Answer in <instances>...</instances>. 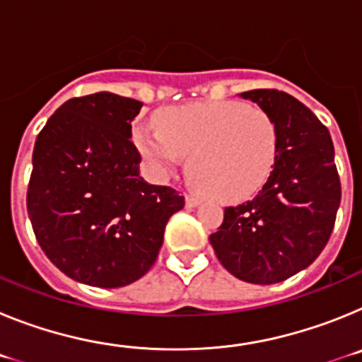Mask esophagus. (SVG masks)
<instances>
[{
    "mask_svg": "<svg viewBox=\"0 0 362 362\" xmlns=\"http://www.w3.org/2000/svg\"><path fill=\"white\" fill-rule=\"evenodd\" d=\"M185 203H187L188 209H196V206H199L203 201H201V197H196V196H187L185 197Z\"/></svg>",
    "mask_w": 362,
    "mask_h": 362,
    "instance_id": "34e87169",
    "label": "esophagus"
}]
</instances>
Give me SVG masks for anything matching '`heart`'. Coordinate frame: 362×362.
<instances>
[{
    "mask_svg": "<svg viewBox=\"0 0 362 362\" xmlns=\"http://www.w3.org/2000/svg\"><path fill=\"white\" fill-rule=\"evenodd\" d=\"M156 123L134 129V143L150 168L168 175L190 156L192 185L216 199L250 197L276 163L279 132L263 108L239 101L181 105L159 112Z\"/></svg>",
    "mask_w": 362,
    "mask_h": 362,
    "instance_id": "obj_1",
    "label": "heart"
}]
</instances>
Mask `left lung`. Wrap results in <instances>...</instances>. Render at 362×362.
Here are the masks:
<instances>
[{
  "instance_id": "obj_1",
  "label": "left lung",
  "mask_w": 362,
  "mask_h": 362,
  "mask_svg": "<svg viewBox=\"0 0 362 362\" xmlns=\"http://www.w3.org/2000/svg\"><path fill=\"white\" fill-rule=\"evenodd\" d=\"M270 114L279 132L277 158L263 190L225 209L210 245L238 279L274 284L296 276L319 257L334 230L341 183L328 129L286 92H243Z\"/></svg>"
}]
</instances>
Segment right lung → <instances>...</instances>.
Segmentation results:
<instances>
[{
	"label": "right lung",
	"mask_w": 362,
	"mask_h": 362,
	"mask_svg": "<svg viewBox=\"0 0 362 362\" xmlns=\"http://www.w3.org/2000/svg\"><path fill=\"white\" fill-rule=\"evenodd\" d=\"M143 103L112 92L72 98L54 112L32 153L27 210L47 257L78 283L119 288L158 259L165 226L185 206L146 183L130 141Z\"/></svg>",
	"instance_id": "1"
}]
</instances>
